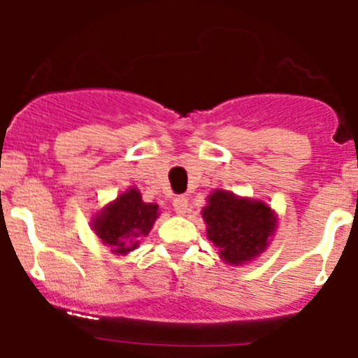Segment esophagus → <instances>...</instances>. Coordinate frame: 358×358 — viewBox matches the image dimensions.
<instances>
[{"label": "esophagus", "instance_id": "esophagus-1", "mask_svg": "<svg viewBox=\"0 0 358 358\" xmlns=\"http://www.w3.org/2000/svg\"><path fill=\"white\" fill-rule=\"evenodd\" d=\"M173 210H176L177 215H185L188 211V199L185 195L173 197Z\"/></svg>", "mask_w": 358, "mask_h": 358}]
</instances>
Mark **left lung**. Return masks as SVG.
Masks as SVG:
<instances>
[{
    "instance_id": "obj_1",
    "label": "left lung",
    "mask_w": 358,
    "mask_h": 358,
    "mask_svg": "<svg viewBox=\"0 0 358 358\" xmlns=\"http://www.w3.org/2000/svg\"><path fill=\"white\" fill-rule=\"evenodd\" d=\"M204 208L208 238L229 264L252 260L267 245L276 227L271 208L262 201L236 199L226 192H215Z\"/></svg>"
}]
</instances>
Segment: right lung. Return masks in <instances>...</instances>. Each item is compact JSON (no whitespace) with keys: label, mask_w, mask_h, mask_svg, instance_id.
Segmentation results:
<instances>
[{"label":"right lung","mask_w":358,"mask_h":358,"mask_svg":"<svg viewBox=\"0 0 358 358\" xmlns=\"http://www.w3.org/2000/svg\"><path fill=\"white\" fill-rule=\"evenodd\" d=\"M157 218V204H145L140 192L129 189L107 206L94 220V231L110 251L123 255L138 245V238L148 235Z\"/></svg>","instance_id":"obj_1"}]
</instances>
